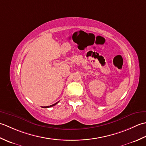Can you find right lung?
Masks as SVG:
<instances>
[{
    "label": "right lung",
    "mask_w": 146,
    "mask_h": 146,
    "mask_svg": "<svg viewBox=\"0 0 146 146\" xmlns=\"http://www.w3.org/2000/svg\"><path fill=\"white\" fill-rule=\"evenodd\" d=\"M59 102H56V104H53V105H50V106H47V107H44L43 108H49V107H53V106H54L55 105H56Z\"/></svg>",
    "instance_id": "1"
}]
</instances>
